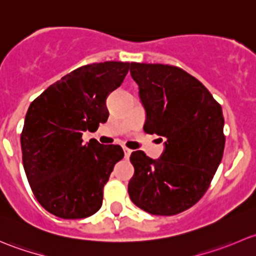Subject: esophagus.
Wrapping results in <instances>:
<instances>
[{
	"instance_id": "obj_1",
	"label": "esophagus",
	"mask_w": 256,
	"mask_h": 256,
	"mask_svg": "<svg viewBox=\"0 0 256 256\" xmlns=\"http://www.w3.org/2000/svg\"><path fill=\"white\" fill-rule=\"evenodd\" d=\"M131 152H132V151H131L130 148H128V147H124V154H125L126 158H128V157H130Z\"/></svg>"
}]
</instances>
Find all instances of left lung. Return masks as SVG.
<instances>
[{
    "mask_svg": "<svg viewBox=\"0 0 256 256\" xmlns=\"http://www.w3.org/2000/svg\"><path fill=\"white\" fill-rule=\"evenodd\" d=\"M146 110L144 130L161 136L164 151L152 160L134 151L128 182L134 204L154 216H174L204 196L226 144L222 106L198 79L168 64L131 63Z\"/></svg>",
    "mask_w": 256,
    "mask_h": 256,
    "instance_id": "1",
    "label": "left lung"
}]
</instances>
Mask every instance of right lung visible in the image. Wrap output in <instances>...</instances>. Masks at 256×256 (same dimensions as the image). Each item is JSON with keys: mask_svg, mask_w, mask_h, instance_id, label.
Wrapping results in <instances>:
<instances>
[{"mask_svg": "<svg viewBox=\"0 0 256 256\" xmlns=\"http://www.w3.org/2000/svg\"><path fill=\"white\" fill-rule=\"evenodd\" d=\"M130 66L112 60L86 64L30 102L20 134L23 167L36 200L49 213L79 219L102 207L104 186L124 151L94 138L82 144V132L106 122V96Z\"/></svg>", "mask_w": 256, "mask_h": 256, "instance_id": "1", "label": "right lung"}]
</instances>
